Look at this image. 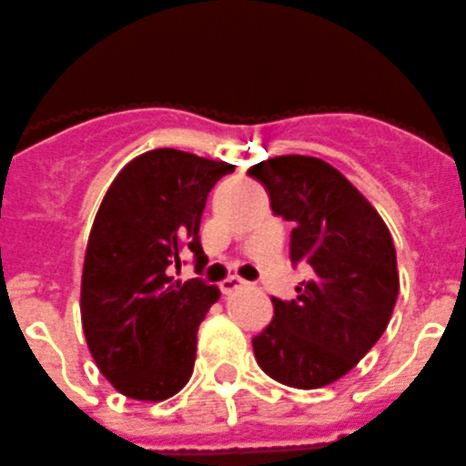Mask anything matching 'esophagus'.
<instances>
[{
    "label": "esophagus",
    "instance_id": "obj_1",
    "mask_svg": "<svg viewBox=\"0 0 466 466\" xmlns=\"http://www.w3.org/2000/svg\"><path fill=\"white\" fill-rule=\"evenodd\" d=\"M243 285H246V282H243L241 278L228 276L223 282H220V292H223V294H232V292H237V289H241Z\"/></svg>",
    "mask_w": 466,
    "mask_h": 466
}]
</instances>
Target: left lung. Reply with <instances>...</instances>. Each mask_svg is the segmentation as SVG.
<instances>
[{
    "mask_svg": "<svg viewBox=\"0 0 466 466\" xmlns=\"http://www.w3.org/2000/svg\"><path fill=\"white\" fill-rule=\"evenodd\" d=\"M267 188L273 213L292 220V262L310 264L297 299H271L273 317L253 338L271 380L321 389L375 347L400 292L389 228L360 190L315 156H273L248 169Z\"/></svg>",
    "mask_w": 466,
    "mask_h": 466,
    "instance_id": "left-lung-1",
    "label": "left lung"
}]
</instances>
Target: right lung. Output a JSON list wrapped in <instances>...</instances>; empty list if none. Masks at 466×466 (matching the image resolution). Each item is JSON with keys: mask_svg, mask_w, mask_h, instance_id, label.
Segmentation results:
<instances>
[{"mask_svg": "<svg viewBox=\"0 0 466 466\" xmlns=\"http://www.w3.org/2000/svg\"><path fill=\"white\" fill-rule=\"evenodd\" d=\"M232 163L154 149L121 167L91 225L80 315L101 375L126 398L160 402L188 384L198 329L220 292L174 280L186 250L204 259L199 220Z\"/></svg>", "mask_w": 466, "mask_h": 466, "instance_id": "right-lung-1", "label": "right lung"}]
</instances>
